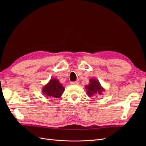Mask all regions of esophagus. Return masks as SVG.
Segmentation results:
<instances>
[{
	"label": "esophagus",
	"mask_w": 146,
	"mask_h": 146,
	"mask_svg": "<svg viewBox=\"0 0 146 146\" xmlns=\"http://www.w3.org/2000/svg\"><path fill=\"white\" fill-rule=\"evenodd\" d=\"M70 85H78V82H70Z\"/></svg>",
	"instance_id": "esophagus-1"
}]
</instances>
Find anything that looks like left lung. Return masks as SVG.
I'll use <instances>...</instances> for the list:
<instances>
[{
	"instance_id": "obj_1",
	"label": "left lung",
	"mask_w": 146,
	"mask_h": 146,
	"mask_svg": "<svg viewBox=\"0 0 146 146\" xmlns=\"http://www.w3.org/2000/svg\"><path fill=\"white\" fill-rule=\"evenodd\" d=\"M90 83L88 85L85 86V88L87 90L86 94L88 96L91 98V96H94L97 94L101 95L102 92L105 91L104 88L100 85L99 82L94 78L90 79Z\"/></svg>"
}]
</instances>
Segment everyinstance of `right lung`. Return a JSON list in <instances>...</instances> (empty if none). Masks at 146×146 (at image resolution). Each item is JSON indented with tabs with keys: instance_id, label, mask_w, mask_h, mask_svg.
Returning <instances> with one entry per match:
<instances>
[{
	"instance_id": "right-lung-1",
	"label": "right lung",
	"mask_w": 146,
	"mask_h": 146,
	"mask_svg": "<svg viewBox=\"0 0 146 146\" xmlns=\"http://www.w3.org/2000/svg\"><path fill=\"white\" fill-rule=\"evenodd\" d=\"M64 88L61 84L58 79L51 78L48 83L42 89V93L47 97L52 98L59 99L62 96Z\"/></svg>"
}]
</instances>
